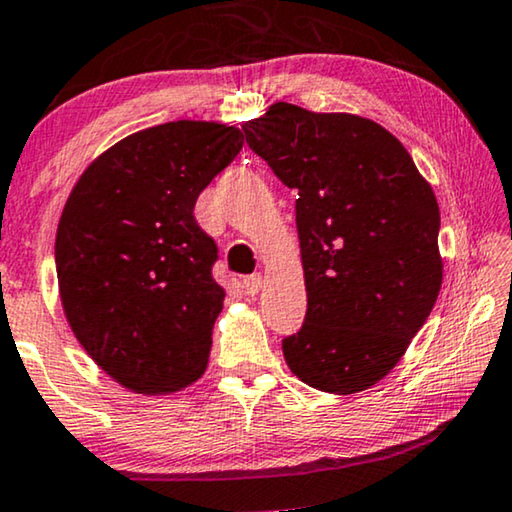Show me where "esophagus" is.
<instances>
[{"instance_id":"esophagus-1","label":"esophagus","mask_w":512,"mask_h":512,"mask_svg":"<svg viewBox=\"0 0 512 512\" xmlns=\"http://www.w3.org/2000/svg\"><path fill=\"white\" fill-rule=\"evenodd\" d=\"M259 287H262V276H259V273H253V276L243 278V290H246V294H250V297H255V294L259 292Z\"/></svg>"}]
</instances>
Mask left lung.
Masks as SVG:
<instances>
[{
  "label": "left lung",
  "mask_w": 512,
  "mask_h": 512,
  "mask_svg": "<svg viewBox=\"0 0 512 512\" xmlns=\"http://www.w3.org/2000/svg\"><path fill=\"white\" fill-rule=\"evenodd\" d=\"M243 132L299 192L308 311L283 341L285 362L320 392L369 390L397 366L441 292L434 190L397 136L362 115L278 102Z\"/></svg>",
  "instance_id": "8db88e82"
}]
</instances>
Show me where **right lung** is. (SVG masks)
Instances as JSON below:
<instances>
[{"label": "right lung", "instance_id": "right-lung-1", "mask_svg": "<svg viewBox=\"0 0 512 512\" xmlns=\"http://www.w3.org/2000/svg\"><path fill=\"white\" fill-rule=\"evenodd\" d=\"M239 127L176 120L129 134L78 178L55 236L57 285L78 343L136 394L204 376L225 290L194 220L201 190L239 155Z\"/></svg>", "mask_w": 512, "mask_h": 512}]
</instances>
